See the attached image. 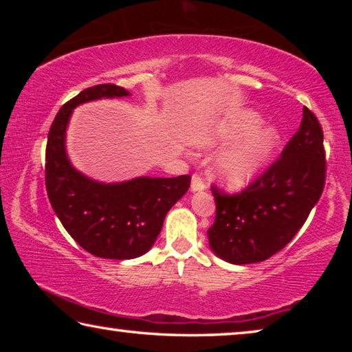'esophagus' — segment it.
<instances>
[{"label": "esophagus", "instance_id": "obj_1", "mask_svg": "<svg viewBox=\"0 0 352 352\" xmlns=\"http://www.w3.org/2000/svg\"><path fill=\"white\" fill-rule=\"evenodd\" d=\"M206 188V184L199 175H192V180H190V190L192 192H199V190H204Z\"/></svg>", "mask_w": 352, "mask_h": 352}]
</instances>
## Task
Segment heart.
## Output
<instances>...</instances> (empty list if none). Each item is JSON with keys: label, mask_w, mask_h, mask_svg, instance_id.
I'll return each instance as SVG.
<instances>
[{"label": "heart", "mask_w": 352, "mask_h": 352, "mask_svg": "<svg viewBox=\"0 0 352 352\" xmlns=\"http://www.w3.org/2000/svg\"><path fill=\"white\" fill-rule=\"evenodd\" d=\"M264 118L250 109L234 110L212 122L200 135L201 147L225 146L212 162V177L230 189L254 183L270 168L281 147V132L264 126Z\"/></svg>", "instance_id": "b5f03b06"}]
</instances>
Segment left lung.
Returning <instances> with one entry per match:
<instances>
[{
  "instance_id": "left-lung-1",
  "label": "left lung",
  "mask_w": 352,
  "mask_h": 352,
  "mask_svg": "<svg viewBox=\"0 0 352 352\" xmlns=\"http://www.w3.org/2000/svg\"><path fill=\"white\" fill-rule=\"evenodd\" d=\"M324 174L323 130L305 107L300 130L258 180L234 195L212 186L216 220L208 230V241L214 254L245 265L283 250L320 200Z\"/></svg>"
}]
</instances>
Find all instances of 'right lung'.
Segmentation results:
<instances>
[{
	"mask_svg": "<svg viewBox=\"0 0 352 352\" xmlns=\"http://www.w3.org/2000/svg\"><path fill=\"white\" fill-rule=\"evenodd\" d=\"M127 96L126 88L111 83L87 88L62 107L47 133L45 180L52 210L83 250L104 259H133L147 253L163 228L166 214L190 184L189 175L104 183L71 164L67 129L76 107Z\"/></svg>",
	"mask_w": 352,
	"mask_h": 352,
	"instance_id": "right-lung-1",
	"label": "right lung"
}]
</instances>
